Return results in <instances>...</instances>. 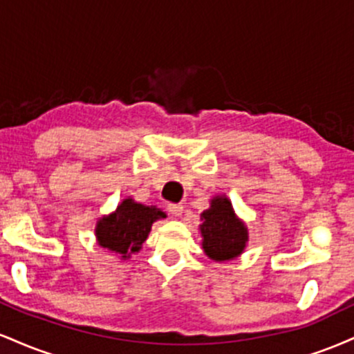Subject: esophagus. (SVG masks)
<instances>
[{"mask_svg": "<svg viewBox=\"0 0 354 354\" xmlns=\"http://www.w3.org/2000/svg\"><path fill=\"white\" fill-rule=\"evenodd\" d=\"M168 211L173 214V216H181L185 208H183V205H180V203H178V205L171 203V205H168Z\"/></svg>", "mask_w": 354, "mask_h": 354, "instance_id": "obj_1", "label": "esophagus"}]
</instances>
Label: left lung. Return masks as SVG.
<instances>
[{"instance_id":"1","label":"left lung","mask_w":354,"mask_h":354,"mask_svg":"<svg viewBox=\"0 0 354 354\" xmlns=\"http://www.w3.org/2000/svg\"><path fill=\"white\" fill-rule=\"evenodd\" d=\"M200 216L201 248L209 259L225 263L245 253L250 241L248 226L238 216L226 194L211 198L209 208L203 211Z\"/></svg>"}]
</instances>
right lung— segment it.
I'll list each match as a JSON object with an SVG mask.
<instances>
[{"label":"right lung","mask_w":354,"mask_h":354,"mask_svg":"<svg viewBox=\"0 0 354 354\" xmlns=\"http://www.w3.org/2000/svg\"><path fill=\"white\" fill-rule=\"evenodd\" d=\"M166 213L156 206H146L133 198H124L116 209L98 218L95 236L98 246L129 259L138 253L148 238L154 221L165 219Z\"/></svg>","instance_id":"obj_1"}]
</instances>
